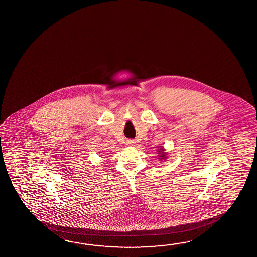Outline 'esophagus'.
Listing matches in <instances>:
<instances>
[{
  "label": "esophagus",
  "mask_w": 257,
  "mask_h": 257,
  "mask_svg": "<svg viewBox=\"0 0 257 257\" xmlns=\"http://www.w3.org/2000/svg\"><path fill=\"white\" fill-rule=\"evenodd\" d=\"M126 143L127 145H129V146H133V145H134V144L135 143V140H127Z\"/></svg>",
  "instance_id": "esophagus-1"
}]
</instances>
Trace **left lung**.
<instances>
[{"label": "left lung", "instance_id": "obj_1", "mask_svg": "<svg viewBox=\"0 0 257 257\" xmlns=\"http://www.w3.org/2000/svg\"><path fill=\"white\" fill-rule=\"evenodd\" d=\"M158 152H159V154H160L159 157L160 158V160H167V158H168V157H167V153H165L163 148H160V149H159V150H158Z\"/></svg>", "mask_w": 257, "mask_h": 257}]
</instances>
